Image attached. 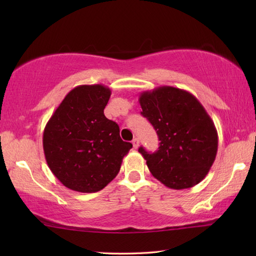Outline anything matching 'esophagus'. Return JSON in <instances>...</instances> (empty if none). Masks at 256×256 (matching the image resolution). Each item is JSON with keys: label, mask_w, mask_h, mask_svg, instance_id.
Returning a JSON list of instances; mask_svg holds the SVG:
<instances>
[{"label": "esophagus", "mask_w": 256, "mask_h": 256, "mask_svg": "<svg viewBox=\"0 0 256 256\" xmlns=\"http://www.w3.org/2000/svg\"><path fill=\"white\" fill-rule=\"evenodd\" d=\"M132 144H133V148H138V145H140V140H138V138H135L132 140Z\"/></svg>", "instance_id": "obj_1"}]
</instances>
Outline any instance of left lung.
Masks as SVG:
<instances>
[{"mask_svg": "<svg viewBox=\"0 0 256 256\" xmlns=\"http://www.w3.org/2000/svg\"><path fill=\"white\" fill-rule=\"evenodd\" d=\"M140 104L160 140L155 153L138 148L152 175L177 190L199 184L218 150L216 128L202 104L190 92L170 86L142 92Z\"/></svg>", "mask_w": 256, "mask_h": 256, "instance_id": "1", "label": "left lung"}]
</instances>
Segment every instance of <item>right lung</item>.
I'll use <instances>...</instances> for the list:
<instances>
[{
  "label": "right lung",
  "instance_id": "obj_1",
  "mask_svg": "<svg viewBox=\"0 0 256 256\" xmlns=\"http://www.w3.org/2000/svg\"><path fill=\"white\" fill-rule=\"evenodd\" d=\"M111 90L103 84L74 88L47 122L42 148L47 165L64 186L96 192L120 172L132 144L120 138L118 125L103 110Z\"/></svg>",
  "mask_w": 256,
  "mask_h": 256
}]
</instances>
